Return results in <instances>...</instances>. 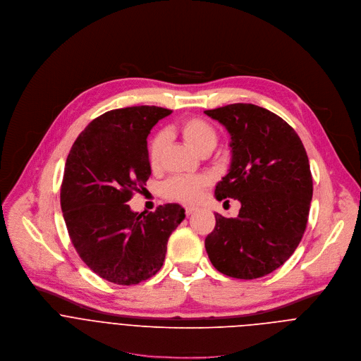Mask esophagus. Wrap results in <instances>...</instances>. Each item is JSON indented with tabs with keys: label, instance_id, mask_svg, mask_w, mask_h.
<instances>
[{
	"label": "esophagus",
	"instance_id": "obj_1",
	"mask_svg": "<svg viewBox=\"0 0 361 361\" xmlns=\"http://www.w3.org/2000/svg\"><path fill=\"white\" fill-rule=\"evenodd\" d=\"M197 210V207H195V206H186L185 207V213L189 216V214H192V213H195Z\"/></svg>",
	"mask_w": 361,
	"mask_h": 361
}]
</instances>
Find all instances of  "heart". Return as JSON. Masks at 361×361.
I'll use <instances>...</instances> for the list:
<instances>
[{
  "label": "heart",
  "instance_id": "b5f03b06",
  "mask_svg": "<svg viewBox=\"0 0 361 361\" xmlns=\"http://www.w3.org/2000/svg\"><path fill=\"white\" fill-rule=\"evenodd\" d=\"M179 132L185 142L197 154L212 151L218 142V132L214 126L203 118H188L179 125ZM166 143V135L158 132L149 142L148 158L152 166H158L164 148ZM209 183L204 175H185L175 176L166 180L162 186V193L165 197L179 202H195L199 199L203 188Z\"/></svg>",
  "mask_w": 361,
  "mask_h": 361
}]
</instances>
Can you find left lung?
Segmentation results:
<instances>
[{"mask_svg": "<svg viewBox=\"0 0 361 361\" xmlns=\"http://www.w3.org/2000/svg\"><path fill=\"white\" fill-rule=\"evenodd\" d=\"M204 114L231 135V169L216 199L242 204L238 218L214 214L207 256L226 276H266L293 255L306 231L313 196L306 149L289 123L262 106L232 104Z\"/></svg>", "mask_w": 361, "mask_h": 361, "instance_id": "8db88e82", "label": "left lung"}]
</instances>
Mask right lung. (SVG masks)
I'll list each match as a JSON object with an SVG mask.
<instances>
[{
  "label": "right lung",
  "mask_w": 361,
  "mask_h": 361,
  "mask_svg": "<svg viewBox=\"0 0 361 361\" xmlns=\"http://www.w3.org/2000/svg\"><path fill=\"white\" fill-rule=\"evenodd\" d=\"M171 109L108 111L77 137L66 158L61 209L84 263L115 284H137L164 264L171 233L185 219L178 203L133 212L128 200L151 176L147 137Z\"/></svg>",
  "instance_id": "add662e5"
}]
</instances>
